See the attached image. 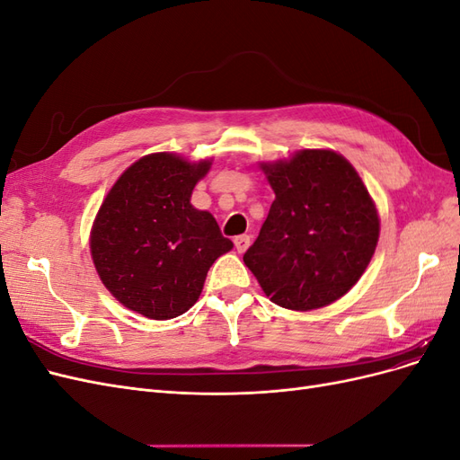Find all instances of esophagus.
Instances as JSON below:
<instances>
[{
  "instance_id": "esophagus-1",
  "label": "esophagus",
  "mask_w": 460,
  "mask_h": 460,
  "mask_svg": "<svg viewBox=\"0 0 460 460\" xmlns=\"http://www.w3.org/2000/svg\"><path fill=\"white\" fill-rule=\"evenodd\" d=\"M249 243H252V238H249L247 234L235 235V238H234V245H235V249H238V253H245V249L249 247Z\"/></svg>"
}]
</instances>
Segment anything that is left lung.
<instances>
[{"mask_svg": "<svg viewBox=\"0 0 460 460\" xmlns=\"http://www.w3.org/2000/svg\"><path fill=\"white\" fill-rule=\"evenodd\" d=\"M276 199L243 255L272 303L291 311L326 307L363 276L380 218L353 164L330 149H303L262 163Z\"/></svg>", "mask_w": 460, "mask_h": 460, "instance_id": "obj_1", "label": "left lung"}]
</instances>
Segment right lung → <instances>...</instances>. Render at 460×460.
I'll use <instances>...</instances> for the list:
<instances>
[{"instance_id":"1","label":"right lung","mask_w":460,"mask_h":460,"mask_svg":"<svg viewBox=\"0 0 460 460\" xmlns=\"http://www.w3.org/2000/svg\"><path fill=\"white\" fill-rule=\"evenodd\" d=\"M208 169L211 161L151 153L109 190L90 249L102 282L127 309L153 320L184 314L211 264L234 247L215 217L190 203Z\"/></svg>"}]
</instances>
